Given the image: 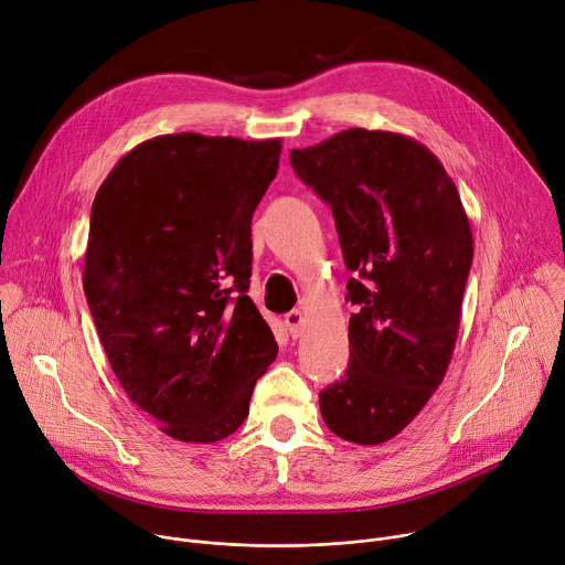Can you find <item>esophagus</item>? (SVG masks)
I'll use <instances>...</instances> for the list:
<instances>
[{"label":"esophagus","mask_w":565,"mask_h":565,"mask_svg":"<svg viewBox=\"0 0 565 565\" xmlns=\"http://www.w3.org/2000/svg\"><path fill=\"white\" fill-rule=\"evenodd\" d=\"M286 329H288V333L292 335V338H299L301 335V331H303V316H301V311L299 309H292L288 316H286Z\"/></svg>","instance_id":"esophagus-1"}]
</instances>
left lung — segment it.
Returning a JSON list of instances; mask_svg holds the SVG:
<instances>
[{
    "label": "left lung",
    "mask_w": 565,
    "mask_h": 565,
    "mask_svg": "<svg viewBox=\"0 0 565 565\" xmlns=\"http://www.w3.org/2000/svg\"><path fill=\"white\" fill-rule=\"evenodd\" d=\"M295 173L331 204L344 264L349 370L320 392L338 437L376 446L396 437L450 365L473 262L469 216L452 178L413 137L349 128L292 148Z\"/></svg>",
    "instance_id": "left-lung-1"
}]
</instances>
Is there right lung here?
I'll use <instances>...</instances> for the list:
<instances>
[{
  "mask_svg": "<svg viewBox=\"0 0 565 565\" xmlns=\"http://www.w3.org/2000/svg\"><path fill=\"white\" fill-rule=\"evenodd\" d=\"M281 139L162 135L117 162L92 202L83 288L130 401L189 444L230 437L277 342L247 297L252 214Z\"/></svg>",
  "mask_w": 565,
  "mask_h": 565,
  "instance_id": "obj_1",
  "label": "right lung"
}]
</instances>
